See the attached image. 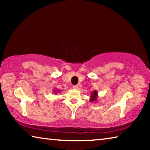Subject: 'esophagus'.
I'll return each mask as SVG.
<instances>
[{
	"label": "esophagus",
	"mask_w": 150,
	"mask_h": 150,
	"mask_svg": "<svg viewBox=\"0 0 150 150\" xmlns=\"http://www.w3.org/2000/svg\"><path fill=\"white\" fill-rule=\"evenodd\" d=\"M73 88H74V89H78V88H79V85H74L73 87Z\"/></svg>",
	"instance_id": "34e87169"
}]
</instances>
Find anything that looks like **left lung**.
<instances>
[{
  "mask_svg": "<svg viewBox=\"0 0 150 150\" xmlns=\"http://www.w3.org/2000/svg\"><path fill=\"white\" fill-rule=\"evenodd\" d=\"M98 92L96 90L93 91L92 93L91 94V99L90 101L91 102H96V100H97V98H98Z\"/></svg>",
  "mask_w": 150,
  "mask_h": 150,
  "instance_id": "8db88e82",
  "label": "left lung"
}]
</instances>
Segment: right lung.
Segmentation results:
<instances>
[{"instance_id":"obj_1","label":"right lung","mask_w":150,"mask_h":150,"mask_svg":"<svg viewBox=\"0 0 150 150\" xmlns=\"http://www.w3.org/2000/svg\"><path fill=\"white\" fill-rule=\"evenodd\" d=\"M54 93L55 94H57V93H60V91L59 89H54Z\"/></svg>"}]
</instances>
